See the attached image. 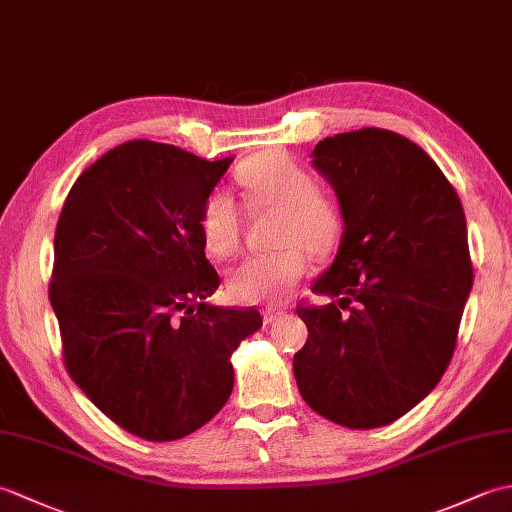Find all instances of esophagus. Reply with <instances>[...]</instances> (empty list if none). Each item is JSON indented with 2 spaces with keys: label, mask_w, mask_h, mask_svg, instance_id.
I'll return each instance as SVG.
<instances>
[{
  "label": "esophagus",
  "mask_w": 512,
  "mask_h": 512,
  "mask_svg": "<svg viewBox=\"0 0 512 512\" xmlns=\"http://www.w3.org/2000/svg\"><path fill=\"white\" fill-rule=\"evenodd\" d=\"M286 314V310H281V308H268L266 312H264V321L266 323H275L277 319H281Z\"/></svg>",
  "instance_id": "1"
}]
</instances>
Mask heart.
Wrapping results in <instances>:
<instances>
[{
  "instance_id": "heart-1",
  "label": "heart",
  "mask_w": 512,
  "mask_h": 512,
  "mask_svg": "<svg viewBox=\"0 0 512 512\" xmlns=\"http://www.w3.org/2000/svg\"><path fill=\"white\" fill-rule=\"evenodd\" d=\"M237 182L253 213H277L273 255L250 257L233 270L228 292L239 303H277L308 273V257L325 259L339 248L345 220L339 202L286 151H266L242 162ZM200 235L215 259L233 257L244 237V213L226 191L206 195Z\"/></svg>"
}]
</instances>
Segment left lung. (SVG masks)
I'll return each mask as SVG.
<instances>
[{"instance_id": "obj_1", "label": "left lung", "mask_w": 512, "mask_h": 512, "mask_svg": "<svg viewBox=\"0 0 512 512\" xmlns=\"http://www.w3.org/2000/svg\"><path fill=\"white\" fill-rule=\"evenodd\" d=\"M312 156L345 231L312 286L339 303L297 306L308 325L292 358L297 387L341 427H385L440 383L458 345L473 286L464 209L436 162L389 129L323 138Z\"/></svg>"}]
</instances>
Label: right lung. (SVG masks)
<instances>
[{
	"instance_id": "right-lung-1",
	"label": "right lung",
	"mask_w": 512,
	"mask_h": 512,
	"mask_svg": "<svg viewBox=\"0 0 512 512\" xmlns=\"http://www.w3.org/2000/svg\"><path fill=\"white\" fill-rule=\"evenodd\" d=\"M231 158L129 140L85 169L54 235L50 303L65 369L118 427L189 436L233 391L231 356L262 328L250 308L209 306L220 286L200 209Z\"/></svg>"
}]
</instances>
